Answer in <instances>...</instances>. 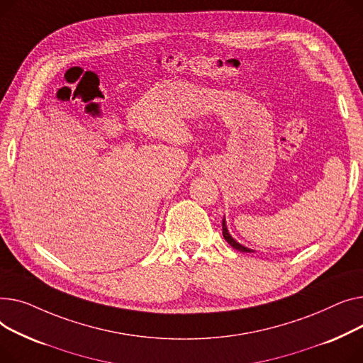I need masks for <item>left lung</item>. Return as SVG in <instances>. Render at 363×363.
I'll return each instance as SVG.
<instances>
[{
	"mask_svg": "<svg viewBox=\"0 0 363 363\" xmlns=\"http://www.w3.org/2000/svg\"><path fill=\"white\" fill-rule=\"evenodd\" d=\"M223 236H224V239L227 240V243H230V245H231L234 249H238V250H240V252H245V253H252V252H255L253 249H249V247H246V246L240 245L238 240H234V239H233V236H231V234L228 233V228H227L225 217L223 218Z\"/></svg>",
	"mask_w": 363,
	"mask_h": 363,
	"instance_id": "1",
	"label": "left lung"
}]
</instances>
